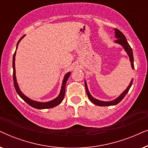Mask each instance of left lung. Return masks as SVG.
<instances>
[{
    "mask_svg": "<svg viewBox=\"0 0 148 148\" xmlns=\"http://www.w3.org/2000/svg\"><path fill=\"white\" fill-rule=\"evenodd\" d=\"M114 29H115V35H116V38H118L116 40H115V42H116V43H118V44H120L121 45H122L123 46V48H124L125 51H126L127 52V54H128L129 58H130L131 66H132V68L134 69V63H133V54L132 48H131L130 45L129 44L128 42H127V40L126 39V38H125L124 34H123L122 32H121L120 30H119L118 29H116V28H115ZM133 82V80L132 79L130 83V84H129V86H128V88H127V90H125V92L119 97L118 98H116V100H114L113 101H111V102H103V101H100V100H96V99L94 98L92 96H91L90 92H89L88 86H87V84L86 82H85V86H86V93H87V95H88L89 99H90V100L91 101V102H92V103H94V104L97 105V106H113V105H116L117 104H119V103L125 98V96H126V94L128 93L129 89H130L131 86H132Z\"/></svg>",
    "mask_w": 148,
    "mask_h": 148,
    "instance_id": "8db88e82",
    "label": "left lung"
}]
</instances>
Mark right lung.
<instances>
[{
    "label": "right lung",
    "mask_w": 148,
    "mask_h": 148,
    "mask_svg": "<svg viewBox=\"0 0 148 148\" xmlns=\"http://www.w3.org/2000/svg\"><path fill=\"white\" fill-rule=\"evenodd\" d=\"M25 35L22 36V37L20 38L19 41H18L17 44V46L19 44V42L21 41V40L23 38ZM15 54H16V50L15 52V53L13 54V83H14V87H15V90L18 95L21 97V98L23 99V100L25 101L26 103H27L29 106H31L33 108H37V109H46V108H53L54 106H56L57 105L60 104V103L62 102V100H63L64 97V94H65V86H66V81H67L69 77L70 76L71 73H67L64 76V78L63 79V82H62V88H61V90H60V93L57 98L54 99V100L50 101V102H45V103H42V102H36V101L32 100H30L29 98H28L27 97H26L25 95L23 94H22L21 91L19 90V87H18V84L17 83V80H16V77H15Z\"/></svg>",
    "instance_id": "1"
}]
</instances>
